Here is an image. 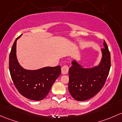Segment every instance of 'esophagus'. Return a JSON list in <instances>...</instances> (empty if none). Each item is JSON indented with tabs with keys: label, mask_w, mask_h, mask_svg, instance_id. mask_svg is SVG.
<instances>
[{
	"label": "esophagus",
	"mask_w": 122,
	"mask_h": 122,
	"mask_svg": "<svg viewBox=\"0 0 122 122\" xmlns=\"http://www.w3.org/2000/svg\"><path fill=\"white\" fill-rule=\"evenodd\" d=\"M69 71V67L67 65H64L63 66H62L61 67V73L63 75H65V74H67Z\"/></svg>",
	"instance_id": "esophagus-1"
}]
</instances>
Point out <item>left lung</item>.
Returning <instances> with one entry per match:
<instances>
[{
  "label": "left lung",
  "mask_w": 122,
  "mask_h": 122,
  "mask_svg": "<svg viewBox=\"0 0 122 122\" xmlns=\"http://www.w3.org/2000/svg\"><path fill=\"white\" fill-rule=\"evenodd\" d=\"M102 49L101 61L97 66L84 68L76 60L71 61L69 70L68 89L71 96L77 101H85L92 98L105 85L110 68V54L104 41Z\"/></svg>",
  "instance_id": "left-lung-1"
}]
</instances>
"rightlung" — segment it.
Masks as SVG:
<instances>
[{"label":"right lung","instance_id":"obj_1","mask_svg":"<svg viewBox=\"0 0 122 122\" xmlns=\"http://www.w3.org/2000/svg\"><path fill=\"white\" fill-rule=\"evenodd\" d=\"M15 40L9 55V70L15 87L24 97L30 100H41L48 95L53 84L61 75V67H45L37 70L24 69L16 56Z\"/></svg>","mask_w":122,"mask_h":122}]
</instances>
